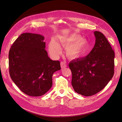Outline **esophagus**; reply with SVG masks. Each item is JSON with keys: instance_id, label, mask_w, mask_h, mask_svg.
Instances as JSON below:
<instances>
[{"instance_id": "obj_1", "label": "esophagus", "mask_w": 122, "mask_h": 122, "mask_svg": "<svg viewBox=\"0 0 122 122\" xmlns=\"http://www.w3.org/2000/svg\"><path fill=\"white\" fill-rule=\"evenodd\" d=\"M61 68L62 69H63L64 68H66V67H67V65H66V62H64V61H61Z\"/></svg>"}]
</instances>
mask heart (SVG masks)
I'll list each match as a JSON object with an SVG mask.
<instances>
[{"mask_svg":"<svg viewBox=\"0 0 122 122\" xmlns=\"http://www.w3.org/2000/svg\"><path fill=\"white\" fill-rule=\"evenodd\" d=\"M61 45L67 48L66 53L69 58H75L82 56L89 49L87 41L80 36H64L60 39ZM49 51L50 54L56 57L61 52V48L58 43L55 40L51 41L49 44Z\"/></svg>","mask_w":122,"mask_h":122,"instance_id":"obj_1","label":"heart"}]
</instances>
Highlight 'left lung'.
Here are the masks:
<instances>
[{
	"label": "left lung",
	"instance_id": "obj_1",
	"mask_svg": "<svg viewBox=\"0 0 122 122\" xmlns=\"http://www.w3.org/2000/svg\"><path fill=\"white\" fill-rule=\"evenodd\" d=\"M94 47L87 56L72 61V86L77 93L91 96L105 87L114 74V52L104 35L95 31Z\"/></svg>",
	"mask_w": 122,
	"mask_h": 122
}]
</instances>
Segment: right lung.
I'll list each match as a JSON object with an SVG mask.
<instances>
[{
	"instance_id": "1",
	"label": "right lung",
	"mask_w": 122,
	"mask_h": 122,
	"mask_svg": "<svg viewBox=\"0 0 122 122\" xmlns=\"http://www.w3.org/2000/svg\"><path fill=\"white\" fill-rule=\"evenodd\" d=\"M44 40L41 35L23 33L9 51L11 79L22 92L32 97L46 93L52 86L53 74L61 69L60 61L48 56Z\"/></svg>"
}]
</instances>
